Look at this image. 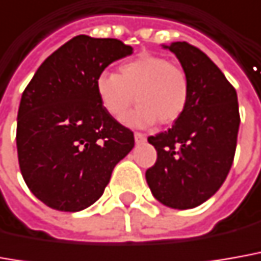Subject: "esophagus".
Returning <instances> with one entry per match:
<instances>
[{"label":"esophagus","mask_w":261,"mask_h":261,"mask_svg":"<svg viewBox=\"0 0 261 261\" xmlns=\"http://www.w3.org/2000/svg\"><path fill=\"white\" fill-rule=\"evenodd\" d=\"M134 140H136V143L140 144V143H144L145 141V136L143 133H134Z\"/></svg>","instance_id":"esophagus-1"}]
</instances>
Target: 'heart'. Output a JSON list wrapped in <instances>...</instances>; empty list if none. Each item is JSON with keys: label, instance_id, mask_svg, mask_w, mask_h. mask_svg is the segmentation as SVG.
Here are the masks:
<instances>
[{"label": "heart", "instance_id": "heart-1", "mask_svg": "<svg viewBox=\"0 0 261 261\" xmlns=\"http://www.w3.org/2000/svg\"><path fill=\"white\" fill-rule=\"evenodd\" d=\"M95 93L101 107L116 120H123L136 97L140 104L125 121L144 127L157 120L170 124L181 116L190 98V83L180 65L140 54L120 64L118 75L101 72L95 79Z\"/></svg>", "mask_w": 261, "mask_h": 261}]
</instances>
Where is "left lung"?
I'll return each instance as SVG.
<instances>
[{
	"label": "left lung",
	"mask_w": 261,
	"mask_h": 261,
	"mask_svg": "<svg viewBox=\"0 0 261 261\" xmlns=\"http://www.w3.org/2000/svg\"><path fill=\"white\" fill-rule=\"evenodd\" d=\"M181 64L190 98L171 128L148 137L157 161L145 180L161 204L194 208L221 187L233 164L240 125L234 87L201 49L186 41L163 45Z\"/></svg>",
	"instance_id": "1"
}]
</instances>
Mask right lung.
I'll return each mask as SVG.
<instances>
[{"label": "right lung", "instance_id": "1", "mask_svg": "<svg viewBox=\"0 0 261 261\" xmlns=\"http://www.w3.org/2000/svg\"><path fill=\"white\" fill-rule=\"evenodd\" d=\"M133 48L116 38L77 35L40 65L17 117L21 174L54 210L81 212L102 196L134 134L101 107L95 79Z\"/></svg>", "mask_w": 261, "mask_h": 261}]
</instances>
